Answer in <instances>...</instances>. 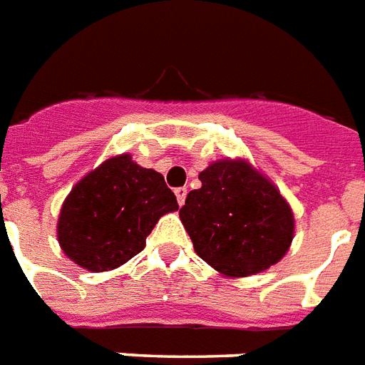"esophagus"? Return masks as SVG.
<instances>
[{
    "instance_id": "esophagus-1",
    "label": "esophagus",
    "mask_w": 365,
    "mask_h": 365,
    "mask_svg": "<svg viewBox=\"0 0 365 365\" xmlns=\"http://www.w3.org/2000/svg\"><path fill=\"white\" fill-rule=\"evenodd\" d=\"M174 192H176L178 204H180V206H183V202H185V198H187V187H178Z\"/></svg>"
}]
</instances>
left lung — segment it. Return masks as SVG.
<instances>
[{
  "mask_svg": "<svg viewBox=\"0 0 365 365\" xmlns=\"http://www.w3.org/2000/svg\"><path fill=\"white\" fill-rule=\"evenodd\" d=\"M180 219L195 251L212 268L245 277L287 253L294 219L281 192L245 161H217L198 174Z\"/></svg>",
  "mask_w": 365,
  "mask_h": 365,
  "instance_id": "1",
  "label": "left lung"
}]
</instances>
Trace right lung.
Returning a JSON list of instances; mask_svg holds the SVG:
<instances>
[{"mask_svg":"<svg viewBox=\"0 0 365 365\" xmlns=\"http://www.w3.org/2000/svg\"><path fill=\"white\" fill-rule=\"evenodd\" d=\"M174 210L176 195L161 174L138 167L131 155L112 157L65 198L59 245L90 272L114 269L140 253L159 217Z\"/></svg>","mask_w":365,"mask_h":365,"instance_id":"1","label":"right lung"}]
</instances>
